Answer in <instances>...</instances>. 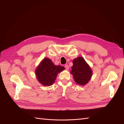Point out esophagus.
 <instances>
[{"label":"esophagus","mask_w":124,"mask_h":124,"mask_svg":"<svg viewBox=\"0 0 124 124\" xmlns=\"http://www.w3.org/2000/svg\"><path fill=\"white\" fill-rule=\"evenodd\" d=\"M64 67H65V69H66L67 70L69 69V66H68V65L67 64H65V65H64Z\"/></svg>","instance_id":"34e87169"}]
</instances>
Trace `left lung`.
<instances>
[{
  "label": "left lung",
  "instance_id": "1",
  "mask_svg": "<svg viewBox=\"0 0 124 124\" xmlns=\"http://www.w3.org/2000/svg\"><path fill=\"white\" fill-rule=\"evenodd\" d=\"M71 74L73 75L75 82L80 85H85L90 80L92 70L82 57H78L73 60Z\"/></svg>",
  "mask_w": 124,
  "mask_h": 124
}]
</instances>
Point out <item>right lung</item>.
Returning <instances> with one entry per match:
<instances>
[{"mask_svg":"<svg viewBox=\"0 0 124 124\" xmlns=\"http://www.w3.org/2000/svg\"><path fill=\"white\" fill-rule=\"evenodd\" d=\"M65 69L61 65H55L51 60L44 58L36 69L37 79L45 86H51L54 84L57 75Z\"/></svg>","mask_w":124,"mask_h":124,"instance_id":"right-lung-1","label":"right lung"}]
</instances>
